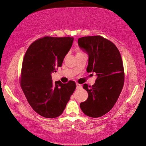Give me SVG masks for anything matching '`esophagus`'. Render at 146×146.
<instances>
[{"mask_svg": "<svg viewBox=\"0 0 146 146\" xmlns=\"http://www.w3.org/2000/svg\"><path fill=\"white\" fill-rule=\"evenodd\" d=\"M81 87H82V85H80V84H78V83L76 84V88H77V89H78V88H80Z\"/></svg>", "mask_w": 146, "mask_h": 146, "instance_id": "1", "label": "esophagus"}]
</instances>
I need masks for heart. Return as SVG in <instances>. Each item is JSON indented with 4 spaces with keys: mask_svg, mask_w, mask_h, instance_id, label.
<instances>
[{
    "mask_svg": "<svg viewBox=\"0 0 146 146\" xmlns=\"http://www.w3.org/2000/svg\"><path fill=\"white\" fill-rule=\"evenodd\" d=\"M78 53H81V52H79V51H78V52H77V54H78Z\"/></svg>",
    "mask_w": 146,
    "mask_h": 146,
    "instance_id": "1",
    "label": "heart"
}]
</instances>
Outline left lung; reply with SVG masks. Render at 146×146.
I'll return each mask as SVG.
<instances>
[{
  "label": "left lung",
  "instance_id": "obj_1",
  "mask_svg": "<svg viewBox=\"0 0 146 146\" xmlns=\"http://www.w3.org/2000/svg\"><path fill=\"white\" fill-rule=\"evenodd\" d=\"M78 44L88 55L87 72L97 76L92 86L83 85L88 98L80 107L86 116L99 117L112 109L122 91L124 72L121 55L112 42L100 36L78 38Z\"/></svg>",
  "mask_w": 146,
  "mask_h": 146
}]
</instances>
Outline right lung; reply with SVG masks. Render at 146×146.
<instances>
[{"instance_id": "right-lung-1", "label": "right lung", "mask_w": 146, "mask_h": 146, "mask_svg": "<svg viewBox=\"0 0 146 146\" xmlns=\"http://www.w3.org/2000/svg\"><path fill=\"white\" fill-rule=\"evenodd\" d=\"M73 41V37L46 36L33 42L25 54L22 90L34 111L44 117L60 116L76 88L74 81L53 83L51 76L56 68L62 65Z\"/></svg>"}]
</instances>
